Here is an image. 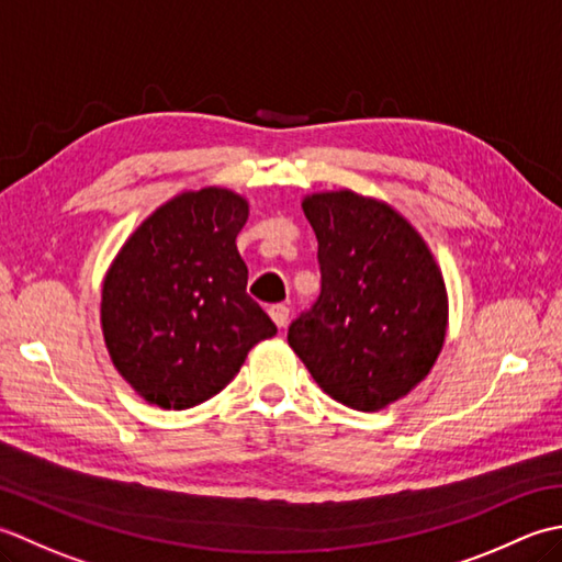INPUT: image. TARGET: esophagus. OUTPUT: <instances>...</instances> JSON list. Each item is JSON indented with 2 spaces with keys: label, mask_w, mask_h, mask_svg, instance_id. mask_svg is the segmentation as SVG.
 <instances>
[{
  "label": "esophagus",
  "mask_w": 562,
  "mask_h": 562,
  "mask_svg": "<svg viewBox=\"0 0 562 562\" xmlns=\"http://www.w3.org/2000/svg\"><path fill=\"white\" fill-rule=\"evenodd\" d=\"M269 315H271L273 323H277L279 329H283L285 325H289V307H285L283 303L271 305V307H269Z\"/></svg>",
  "instance_id": "1"
}]
</instances>
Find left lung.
I'll return each instance as SVG.
<instances>
[{"mask_svg": "<svg viewBox=\"0 0 562 562\" xmlns=\"http://www.w3.org/2000/svg\"><path fill=\"white\" fill-rule=\"evenodd\" d=\"M303 213L323 289L291 323L289 345L337 403L383 409L425 381L443 347L441 271L422 235L383 201L327 191L305 196Z\"/></svg>", "mask_w": 562, "mask_h": 562, "instance_id": "obj_1", "label": "left lung"}]
</instances>
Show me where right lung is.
<instances>
[{"mask_svg":"<svg viewBox=\"0 0 562 562\" xmlns=\"http://www.w3.org/2000/svg\"><path fill=\"white\" fill-rule=\"evenodd\" d=\"M249 203L209 187L179 193L137 227L101 291V329L137 395L187 409L217 395L277 325L247 295L237 233Z\"/></svg>","mask_w":562,"mask_h":562,"instance_id":"right-lung-1","label":"right lung"}]
</instances>
